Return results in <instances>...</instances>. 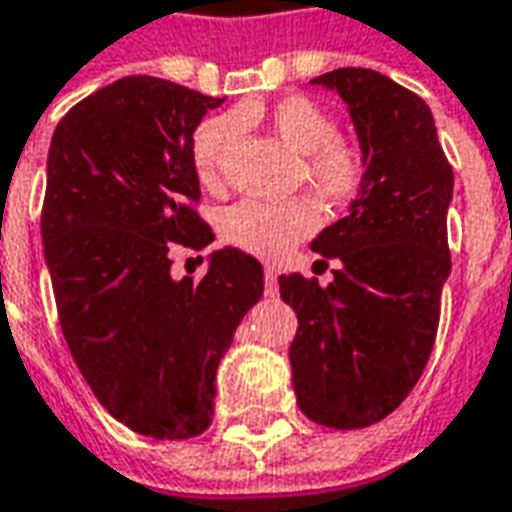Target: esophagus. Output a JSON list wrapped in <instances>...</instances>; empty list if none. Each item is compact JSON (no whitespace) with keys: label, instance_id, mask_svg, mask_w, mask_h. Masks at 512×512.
Instances as JSON below:
<instances>
[{"label":"esophagus","instance_id":"obj_1","mask_svg":"<svg viewBox=\"0 0 512 512\" xmlns=\"http://www.w3.org/2000/svg\"><path fill=\"white\" fill-rule=\"evenodd\" d=\"M263 282H266V296H277V271L274 268H266L263 274Z\"/></svg>","mask_w":512,"mask_h":512}]
</instances>
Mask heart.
I'll return each mask as SVG.
<instances>
[{
  "mask_svg": "<svg viewBox=\"0 0 512 512\" xmlns=\"http://www.w3.org/2000/svg\"><path fill=\"white\" fill-rule=\"evenodd\" d=\"M235 123H263L301 156V178L323 202H348L365 186L367 164L362 150L337 136L334 120L304 95H288L277 104H244L233 117H211L191 136V164L205 186L222 178L224 158L235 139ZM318 227L310 200L260 202L241 200L219 219L227 244L249 255L277 260Z\"/></svg>",
  "mask_w": 512,
  "mask_h": 512,
  "instance_id": "b5f03b06",
  "label": "heart"
}]
</instances>
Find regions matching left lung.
Here are the masks:
<instances>
[{
  "label": "left lung",
  "mask_w": 512,
  "mask_h": 512,
  "mask_svg": "<svg viewBox=\"0 0 512 512\" xmlns=\"http://www.w3.org/2000/svg\"><path fill=\"white\" fill-rule=\"evenodd\" d=\"M312 84L348 104L367 175L348 216L312 241L340 263L332 282L282 274L279 296L299 318L296 403L318 425L354 430L392 414L428 365L450 277L452 167L428 104L384 73L337 68Z\"/></svg>",
  "instance_id": "8db88e82"
}]
</instances>
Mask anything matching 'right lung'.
<instances>
[{
    "label": "right lung",
    "instance_id": "right-lung-1",
    "mask_svg": "<svg viewBox=\"0 0 512 512\" xmlns=\"http://www.w3.org/2000/svg\"><path fill=\"white\" fill-rule=\"evenodd\" d=\"M222 104L126 76L79 101L51 136L40 233L62 334L101 406L150 439L211 425L216 367L263 296V266L233 246L216 249L197 282L172 279V246L213 241L194 211L191 136Z\"/></svg>",
    "mask_w": 512,
    "mask_h": 512
}]
</instances>
